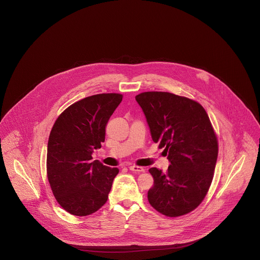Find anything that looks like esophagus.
Returning a JSON list of instances; mask_svg holds the SVG:
<instances>
[{
  "mask_svg": "<svg viewBox=\"0 0 260 260\" xmlns=\"http://www.w3.org/2000/svg\"><path fill=\"white\" fill-rule=\"evenodd\" d=\"M128 169L133 172H137V173H141V172H144L145 169L143 167H140V166H136V165H131L128 166Z\"/></svg>",
  "mask_w": 260,
  "mask_h": 260,
  "instance_id": "obj_1",
  "label": "esophagus"
}]
</instances>
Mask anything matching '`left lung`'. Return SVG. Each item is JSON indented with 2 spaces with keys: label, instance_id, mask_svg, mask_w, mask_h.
<instances>
[{
  "label": "left lung",
  "instance_id": "1",
  "mask_svg": "<svg viewBox=\"0 0 260 260\" xmlns=\"http://www.w3.org/2000/svg\"><path fill=\"white\" fill-rule=\"evenodd\" d=\"M136 101L153 141L165 148L171 162L166 173L149 170L154 186L148 200L168 217L188 214L204 200L218 156V141L207 112L197 102L170 92H143Z\"/></svg>",
  "mask_w": 260,
  "mask_h": 260
}]
</instances>
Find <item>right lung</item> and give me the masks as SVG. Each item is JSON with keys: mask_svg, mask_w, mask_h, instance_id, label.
<instances>
[{"mask_svg": "<svg viewBox=\"0 0 260 260\" xmlns=\"http://www.w3.org/2000/svg\"><path fill=\"white\" fill-rule=\"evenodd\" d=\"M122 101L118 93L85 98L68 106L53 125L47 148V177L59 205L75 216H87L103 207L117 168L92 160L102 148L105 126Z\"/></svg>", "mask_w": 260, "mask_h": 260, "instance_id": "right-lung-1", "label": "right lung"}]
</instances>
